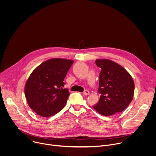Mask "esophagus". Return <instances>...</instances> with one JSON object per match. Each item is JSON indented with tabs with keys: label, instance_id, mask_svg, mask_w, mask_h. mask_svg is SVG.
I'll use <instances>...</instances> for the list:
<instances>
[{
	"label": "esophagus",
	"instance_id": "34e87169",
	"mask_svg": "<svg viewBox=\"0 0 156 156\" xmlns=\"http://www.w3.org/2000/svg\"><path fill=\"white\" fill-rule=\"evenodd\" d=\"M83 94L85 95H89L90 94V93L88 90H84V92H83Z\"/></svg>",
	"mask_w": 156,
	"mask_h": 156
}]
</instances>
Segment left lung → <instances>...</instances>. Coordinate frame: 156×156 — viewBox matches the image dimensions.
Masks as SVG:
<instances>
[{
	"instance_id": "left-lung-1",
	"label": "left lung",
	"mask_w": 156,
	"mask_h": 156,
	"mask_svg": "<svg viewBox=\"0 0 156 156\" xmlns=\"http://www.w3.org/2000/svg\"><path fill=\"white\" fill-rule=\"evenodd\" d=\"M95 63L101 69L98 88L101 96L94 109L105 116L122 112L133 98L134 82L132 76L122 66L110 59H98Z\"/></svg>"
}]
</instances>
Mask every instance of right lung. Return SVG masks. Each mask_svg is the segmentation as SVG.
Instances as JSON below:
<instances>
[{"label":"right lung","instance_id":"right-lung-1","mask_svg":"<svg viewBox=\"0 0 156 156\" xmlns=\"http://www.w3.org/2000/svg\"><path fill=\"white\" fill-rule=\"evenodd\" d=\"M73 63L72 59L52 58L38 66L25 85V95L30 108L43 117L55 115L65 106L69 95L63 89L64 80Z\"/></svg>","mask_w":156,"mask_h":156}]
</instances>
